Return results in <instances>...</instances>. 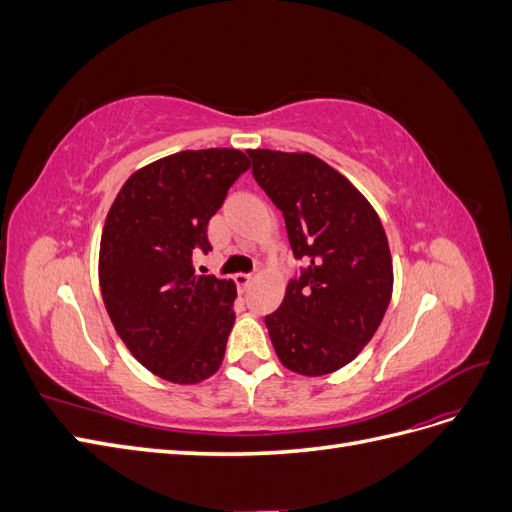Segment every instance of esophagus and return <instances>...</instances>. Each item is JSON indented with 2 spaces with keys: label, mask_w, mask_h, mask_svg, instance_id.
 Wrapping results in <instances>:
<instances>
[{
  "label": "esophagus",
  "mask_w": 512,
  "mask_h": 512,
  "mask_svg": "<svg viewBox=\"0 0 512 512\" xmlns=\"http://www.w3.org/2000/svg\"><path fill=\"white\" fill-rule=\"evenodd\" d=\"M252 280H254L252 273H237V275H235V282H237L239 288H247V286L252 284Z\"/></svg>",
  "instance_id": "obj_1"
}]
</instances>
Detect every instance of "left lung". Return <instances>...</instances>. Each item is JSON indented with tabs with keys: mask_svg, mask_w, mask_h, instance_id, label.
I'll return each instance as SVG.
<instances>
[{
	"mask_svg": "<svg viewBox=\"0 0 512 512\" xmlns=\"http://www.w3.org/2000/svg\"><path fill=\"white\" fill-rule=\"evenodd\" d=\"M252 175L282 211L292 254L305 267L265 316L280 361L324 376L348 365L384 318L393 262L378 213L354 185L312 153L247 151Z\"/></svg>",
	"mask_w": 512,
	"mask_h": 512,
	"instance_id": "obj_1",
	"label": "left lung"
}]
</instances>
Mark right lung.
Wrapping results in <instances>:
<instances>
[{
    "mask_svg": "<svg viewBox=\"0 0 512 512\" xmlns=\"http://www.w3.org/2000/svg\"><path fill=\"white\" fill-rule=\"evenodd\" d=\"M250 160L239 149L179 151L123 183L100 241V288L117 335L134 359L177 384L218 371L235 324L237 286L198 275L207 226Z\"/></svg>",
    "mask_w": 512,
    "mask_h": 512,
    "instance_id": "add662e5",
    "label": "right lung"
}]
</instances>
